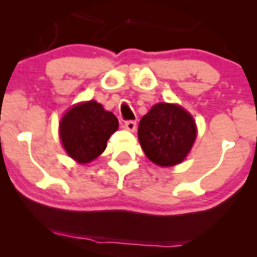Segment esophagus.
Masks as SVG:
<instances>
[{"label":"esophagus","mask_w":257,"mask_h":257,"mask_svg":"<svg viewBox=\"0 0 257 257\" xmlns=\"http://www.w3.org/2000/svg\"><path fill=\"white\" fill-rule=\"evenodd\" d=\"M124 126L129 132H134L135 129H137V122H135V120H126L124 123Z\"/></svg>","instance_id":"34e87169"}]
</instances>
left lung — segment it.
I'll return each mask as SVG.
<instances>
[{"mask_svg": "<svg viewBox=\"0 0 257 257\" xmlns=\"http://www.w3.org/2000/svg\"><path fill=\"white\" fill-rule=\"evenodd\" d=\"M138 137L150 161L161 167L181 163L197 137L196 123L178 105L159 102L139 123Z\"/></svg>", "mask_w": 257, "mask_h": 257, "instance_id": "8db88e82", "label": "left lung"}]
</instances>
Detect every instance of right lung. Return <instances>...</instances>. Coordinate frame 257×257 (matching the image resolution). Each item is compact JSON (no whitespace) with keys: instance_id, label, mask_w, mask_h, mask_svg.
<instances>
[{"instance_id":"right-lung-1","label":"right lung","mask_w":257,"mask_h":257,"mask_svg":"<svg viewBox=\"0 0 257 257\" xmlns=\"http://www.w3.org/2000/svg\"><path fill=\"white\" fill-rule=\"evenodd\" d=\"M118 128V119L96 101L73 106L60 122L61 143L70 157L88 163L101 155L106 143Z\"/></svg>"}]
</instances>
